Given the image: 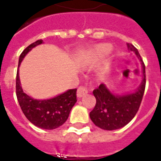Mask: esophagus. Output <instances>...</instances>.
Returning a JSON list of instances; mask_svg holds the SVG:
<instances>
[{"label": "esophagus", "mask_w": 161, "mask_h": 161, "mask_svg": "<svg viewBox=\"0 0 161 161\" xmlns=\"http://www.w3.org/2000/svg\"><path fill=\"white\" fill-rule=\"evenodd\" d=\"M87 93H88V89H87L86 87L84 86H80L78 89H77V97H82V96H84V95H86Z\"/></svg>", "instance_id": "34e87169"}]
</instances>
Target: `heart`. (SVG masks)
<instances>
[{
    "label": "heart",
    "instance_id": "b5f03b06",
    "mask_svg": "<svg viewBox=\"0 0 161 161\" xmlns=\"http://www.w3.org/2000/svg\"><path fill=\"white\" fill-rule=\"evenodd\" d=\"M111 47L109 45H106V44L99 45L91 53V59H98L99 58H102L105 54L109 53Z\"/></svg>",
    "mask_w": 161,
    "mask_h": 161
}]
</instances>
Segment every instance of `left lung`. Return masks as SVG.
I'll list each match as a JSON object with an SVG mask.
<instances>
[{"instance_id":"8db88e82","label":"left lung","mask_w":161,"mask_h":161,"mask_svg":"<svg viewBox=\"0 0 161 161\" xmlns=\"http://www.w3.org/2000/svg\"><path fill=\"white\" fill-rule=\"evenodd\" d=\"M127 46L141 61L142 80L135 92L126 95H114L104 84L94 90L96 103L90 113V117L93 123L101 129L114 130L124 127L135 117L141 105L146 85L145 65L137 49L130 43Z\"/></svg>"}]
</instances>
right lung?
<instances>
[{"label": "right lung", "instance_id": "obj_1", "mask_svg": "<svg viewBox=\"0 0 161 161\" xmlns=\"http://www.w3.org/2000/svg\"><path fill=\"white\" fill-rule=\"evenodd\" d=\"M42 42V40H37L26 47L20 54L19 67L26 54L33 47ZM16 95L20 108L27 119L38 128L44 130L56 129L62 125L67 120L71 108L77 102V89L69 90L47 100L32 98L23 91L20 84L19 70L16 77Z\"/></svg>", "mask_w": 161, "mask_h": 161}]
</instances>
